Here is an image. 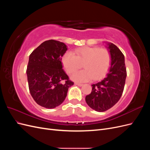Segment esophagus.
<instances>
[{
    "mask_svg": "<svg viewBox=\"0 0 150 150\" xmlns=\"http://www.w3.org/2000/svg\"><path fill=\"white\" fill-rule=\"evenodd\" d=\"M75 84H76V85H78V86H82L83 84H81V83H75Z\"/></svg>",
    "mask_w": 150,
    "mask_h": 150,
    "instance_id": "34e87169",
    "label": "esophagus"
}]
</instances>
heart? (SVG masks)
<instances>
[{
  "instance_id": "heart-1",
  "label": "heart",
  "mask_w": 150,
  "mask_h": 150,
  "mask_svg": "<svg viewBox=\"0 0 150 150\" xmlns=\"http://www.w3.org/2000/svg\"><path fill=\"white\" fill-rule=\"evenodd\" d=\"M62 62L68 74L78 69L83 64L85 69L74 72L71 79L76 81H86L103 78L110 69L111 57L106 49L83 47L77 49L74 55L67 52L63 56Z\"/></svg>"
}]
</instances>
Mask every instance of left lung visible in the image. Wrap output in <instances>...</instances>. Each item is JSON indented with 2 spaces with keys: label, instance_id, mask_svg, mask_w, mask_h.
I'll use <instances>...</instances> for the list:
<instances>
[{
  "label": "left lung",
  "instance_id": "1",
  "mask_svg": "<svg viewBox=\"0 0 150 150\" xmlns=\"http://www.w3.org/2000/svg\"><path fill=\"white\" fill-rule=\"evenodd\" d=\"M111 54V67L106 76L92 84V91L86 96V102L93 110L103 112L112 108L120 100L124 90L126 69L123 54L116 46L108 42Z\"/></svg>",
  "mask_w": 150,
  "mask_h": 150
}]
</instances>
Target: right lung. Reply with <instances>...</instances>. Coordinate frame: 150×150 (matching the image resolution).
Segmentation results:
<instances>
[{"label": "right lung", "instance_id": "1", "mask_svg": "<svg viewBox=\"0 0 150 150\" xmlns=\"http://www.w3.org/2000/svg\"><path fill=\"white\" fill-rule=\"evenodd\" d=\"M67 46L55 40H48L33 51L26 73L29 91L39 105L48 109L59 106L74 84L62 69V57Z\"/></svg>", "mask_w": 150, "mask_h": 150}]
</instances>
